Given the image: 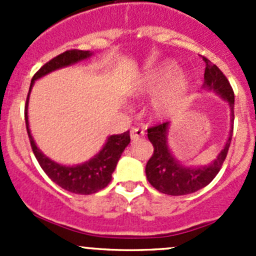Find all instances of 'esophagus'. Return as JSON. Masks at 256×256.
<instances>
[{
  "label": "esophagus",
  "instance_id": "obj_1",
  "mask_svg": "<svg viewBox=\"0 0 256 256\" xmlns=\"http://www.w3.org/2000/svg\"><path fill=\"white\" fill-rule=\"evenodd\" d=\"M130 136H131V140L136 141V140H140L141 138L144 136V131L141 130L138 128H132L130 131Z\"/></svg>",
  "mask_w": 256,
  "mask_h": 256
}]
</instances>
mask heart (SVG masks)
<instances>
[{
  "label": "heart",
  "instance_id": "b5f03b06",
  "mask_svg": "<svg viewBox=\"0 0 256 256\" xmlns=\"http://www.w3.org/2000/svg\"><path fill=\"white\" fill-rule=\"evenodd\" d=\"M192 88L190 74L178 68L174 60L157 64L138 79L134 88L136 96L154 95L150 112L154 118L164 120L180 112L186 104Z\"/></svg>",
  "mask_w": 256,
  "mask_h": 256
}]
</instances>
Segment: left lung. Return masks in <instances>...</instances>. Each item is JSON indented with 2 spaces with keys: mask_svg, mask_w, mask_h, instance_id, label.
Here are the masks:
<instances>
[{
  "mask_svg": "<svg viewBox=\"0 0 256 256\" xmlns=\"http://www.w3.org/2000/svg\"><path fill=\"white\" fill-rule=\"evenodd\" d=\"M206 63L203 89L214 92L226 100L230 108V131L218 156L206 166H186L174 156L168 144L171 124L164 122L147 128V138L154 146V154L146 164V177L152 187L170 196H184L194 193L209 184L220 171L228 154L233 136L234 92L220 69L203 56Z\"/></svg>",
  "mask_w": 256,
  "mask_h": 256,
  "instance_id": "1",
  "label": "left lung"
}]
</instances>
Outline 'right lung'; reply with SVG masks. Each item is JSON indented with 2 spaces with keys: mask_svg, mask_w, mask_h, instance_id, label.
I'll return each mask as SVG.
<instances>
[{
  "mask_svg": "<svg viewBox=\"0 0 256 256\" xmlns=\"http://www.w3.org/2000/svg\"><path fill=\"white\" fill-rule=\"evenodd\" d=\"M92 56V52L90 50L72 49V50H66L59 54L56 58L49 60L48 63H46L32 78L24 108L26 128H27L28 138H30V146H32L36 158L40 162V167L46 172V174L56 184H58L59 187L68 190V192L76 193V194H92V193L99 192L100 190L109 184L110 180H112V172L115 171L116 164L121 157V154L126 148V146L130 144V134H128V131H126L121 135L109 136L102 148L96 154H94L89 161L76 164V166H66V164H58V162L53 161L46 156L36 144L30 130V122H28V102H30V90L34 85L36 80L43 78L54 70L74 66L79 62L89 59Z\"/></svg>",
  "mask_w": 256,
  "mask_h": 256,
  "instance_id": "right-lung-1",
  "label": "right lung"
}]
</instances>
